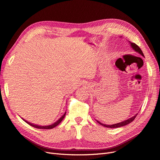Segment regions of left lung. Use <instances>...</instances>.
I'll return each mask as SVG.
<instances>
[{"instance_id": "obj_1", "label": "left lung", "mask_w": 160, "mask_h": 160, "mask_svg": "<svg viewBox=\"0 0 160 160\" xmlns=\"http://www.w3.org/2000/svg\"><path fill=\"white\" fill-rule=\"evenodd\" d=\"M129 43H130V44H131V48H133L136 52L139 53L140 55H141V56L144 57L143 53L142 52V51H141V49H140V48L138 46V45H136L135 43H131V42H129ZM138 115V114H136V115H135V116H133V117H132L129 118V119L125 120V121H122V122H121L116 123V124L111 125L103 124V123L99 122L98 121H97V120H96V121H97L99 123L100 125H102V126H104V127H108V128H118V127H122V126H125V125H127L129 124L130 122H131L132 121H133L135 119V117H137V115Z\"/></svg>"}]
</instances>
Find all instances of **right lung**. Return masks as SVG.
I'll return each mask as SVG.
<instances>
[{
    "label": "right lung",
    "mask_w": 160,
    "mask_h": 160,
    "mask_svg": "<svg viewBox=\"0 0 160 160\" xmlns=\"http://www.w3.org/2000/svg\"><path fill=\"white\" fill-rule=\"evenodd\" d=\"M66 113V112H65V113L63 114V115L60 118H59V119H58L56 122H54V123H53V124L50 125H48V126H40V125H37L32 124V123H31V122H27V121H25V119H23V121H25V122L27 123V124H29V125H31V126H32V127H35V128H38V129H50L54 128L55 127H56L57 125H58L59 124H60V122L62 121V120L63 119V118L65 117Z\"/></svg>",
    "instance_id": "1"
}]
</instances>
